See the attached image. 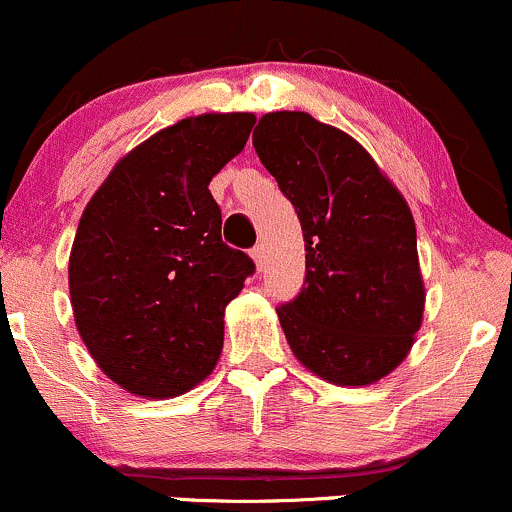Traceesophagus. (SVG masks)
I'll list each match as a JSON object with an SVG mask.
<instances>
[{
  "label": "esophagus",
  "instance_id": "esophagus-1",
  "mask_svg": "<svg viewBox=\"0 0 512 512\" xmlns=\"http://www.w3.org/2000/svg\"><path fill=\"white\" fill-rule=\"evenodd\" d=\"M252 260H255L257 269H262V265H265V245L252 247Z\"/></svg>",
  "mask_w": 512,
  "mask_h": 512
}]
</instances>
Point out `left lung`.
<instances>
[{
    "label": "left lung",
    "mask_w": 512,
    "mask_h": 512,
    "mask_svg": "<svg viewBox=\"0 0 512 512\" xmlns=\"http://www.w3.org/2000/svg\"><path fill=\"white\" fill-rule=\"evenodd\" d=\"M252 145L306 243L299 296L277 308L291 352L330 384H374L406 359L423 320L406 199L355 138L303 111L265 114Z\"/></svg>",
    "instance_id": "left-lung-1"
}]
</instances>
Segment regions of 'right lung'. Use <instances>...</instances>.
Returning <instances> with one entry per match:
<instances>
[{
    "label": "right lung",
    "instance_id": "right-lung-1",
    "mask_svg": "<svg viewBox=\"0 0 512 512\" xmlns=\"http://www.w3.org/2000/svg\"><path fill=\"white\" fill-rule=\"evenodd\" d=\"M252 126L240 111L174 123L116 162L82 213L70 252L77 330L136 396H179L221 357L223 313L255 262L223 243L209 182Z\"/></svg>",
    "mask_w": 512,
    "mask_h": 512
}]
</instances>
